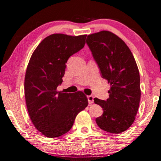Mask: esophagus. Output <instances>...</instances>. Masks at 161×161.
Instances as JSON below:
<instances>
[{
  "mask_svg": "<svg viewBox=\"0 0 161 161\" xmlns=\"http://www.w3.org/2000/svg\"><path fill=\"white\" fill-rule=\"evenodd\" d=\"M88 100L90 105H91V104L93 103V101H94L93 96H92V95H89V96H88Z\"/></svg>",
  "mask_w": 161,
  "mask_h": 161,
  "instance_id": "34e87169",
  "label": "esophagus"
}]
</instances>
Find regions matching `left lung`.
Masks as SVG:
<instances>
[{"mask_svg":"<svg viewBox=\"0 0 161 161\" xmlns=\"http://www.w3.org/2000/svg\"><path fill=\"white\" fill-rule=\"evenodd\" d=\"M86 43L103 78L110 83L108 100L94 98L103 109V115L95 121L104 131L122 133L134 123L139 106L140 75L136 61L125 42L109 31L88 35Z\"/></svg>","mask_w":161,"mask_h":161,"instance_id":"8db88e82","label":"left lung"}]
</instances>
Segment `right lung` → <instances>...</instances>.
<instances>
[{"label":"right lung","mask_w":161,"mask_h":161,"mask_svg":"<svg viewBox=\"0 0 161 161\" xmlns=\"http://www.w3.org/2000/svg\"><path fill=\"white\" fill-rule=\"evenodd\" d=\"M86 35L53 34L32 53L25 77V97L35 127L49 138L58 137L73 126L79 112L88 105L82 91L58 92L68 59L84 47Z\"/></svg>","instance_id":"1"}]
</instances>
